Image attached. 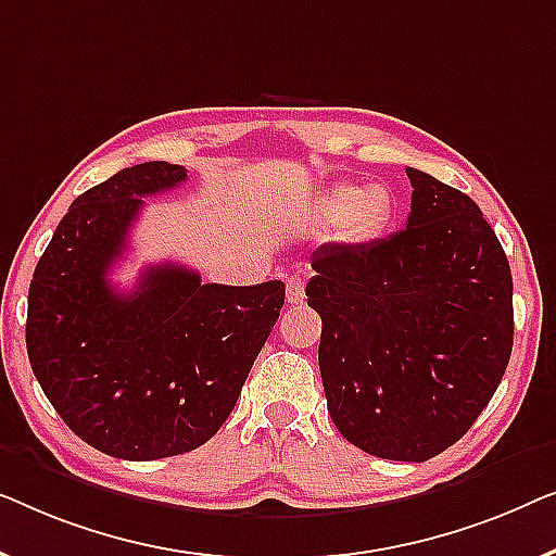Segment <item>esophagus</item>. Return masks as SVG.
Returning <instances> with one entry per match:
<instances>
[{
  "label": "esophagus",
  "instance_id": "1",
  "mask_svg": "<svg viewBox=\"0 0 556 556\" xmlns=\"http://www.w3.org/2000/svg\"><path fill=\"white\" fill-rule=\"evenodd\" d=\"M287 302L302 304L304 302V279L300 275L287 279Z\"/></svg>",
  "mask_w": 556,
  "mask_h": 556
}]
</instances>
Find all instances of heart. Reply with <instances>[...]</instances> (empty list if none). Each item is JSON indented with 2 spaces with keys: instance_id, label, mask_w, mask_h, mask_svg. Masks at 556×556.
<instances>
[{
  "instance_id": "b5f03b06",
  "label": "heart",
  "mask_w": 556,
  "mask_h": 556,
  "mask_svg": "<svg viewBox=\"0 0 556 556\" xmlns=\"http://www.w3.org/2000/svg\"><path fill=\"white\" fill-rule=\"evenodd\" d=\"M319 226L342 224V233L350 241L378 239L393 222V197L386 186L338 184L323 193L315 206Z\"/></svg>"
}]
</instances>
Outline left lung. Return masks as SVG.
I'll list each match as a JSON object with an SVG mask.
<instances>
[{
    "mask_svg": "<svg viewBox=\"0 0 556 556\" xmlns=\"http://www.w3.org/2000/svg\"><path fill=\"white\" fill-rule=\"evenodd\" d=\"M403 231L312 254L327 410L359 451L428 460L464 438L514 345L511 269L481 208L424 174Z\"/></svg>",
    "mask_w": 556,
    "mask_h": 556,
    "instance_id": "8db88e82",
    "label": "left lung"
}]
</instances>
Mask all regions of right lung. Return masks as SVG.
Returning a JSON list of instances; mask_svg holds the SVG:
<instances>
[{"instance_id": "add662e5", "label": "right lung", "mask_w": 556, "mask_h": 556, "mask_svg": "<svg viewBox=\"0 0 556 556\" xmlns=\"http://www.w3.org/2000/svg\"><path fill=\"white\" fill-rule=\"evenodd\" d=\"M148 161L92 186L37 262L27 300V355L70 431L125 460L199 448L237 405L285 304V281L201 285L184 264H153L132 292L108 271L128 249L146 197L186 181Z\"/></svg>"}]
</instances>
